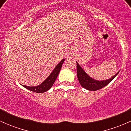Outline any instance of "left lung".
Wrapping results in <instances>:
<instances>
[{
	"label": "left lung",
	"instance_id": "8db88e82",
	"mask_svg": "<svg viewBox=\"0 0 131 131\" xmlns=\"http://www.w3.org/2000/svg\"><path fill=\"white\" fill-rule=\"evenodd\" d=\"M77 77L79 79V83L83 88L89 91H97L100 89H102L103 88L108 85L111 81H112L113 79L118 73V72L114 76L112 77L111 79H108V80L98 81V80H96L91 78L83 70V69L80 67L77 62Z\"/></svg>",
	"mask_w": 131,
	"mask_h": 131
}]
</instances>
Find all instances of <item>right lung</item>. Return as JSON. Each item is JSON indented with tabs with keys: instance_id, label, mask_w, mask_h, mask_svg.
<instances>
[{
	"instance_id": "1",
	"label": "right lung",
	"mask_w": 131,
	"mask_h": 131,
	"mask_svg": "<svg viewBox=\"0 0 131 131\" xmlns=\"http://www.w3.org/2000/svg\"><path fill=\"white\" fill-rule=\"evenodd\" d=\"M64 61V59H63L61 61L60 63L56 66V68L54 69V70L52 71V73L50 74L49 76L46 79V80H44L42 84H40V85L35 87H29L23 85V86L26 88V89H28V90L33 91V92H37V93H42V92H46V91H47L52 86V85H53L54 83L58 74H59V72H60V70L61 68L62 64H63Z\"/></svg>"
}]
</instances>
